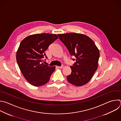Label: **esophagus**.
<instances>
[{
  "mask_svg": "<svg viewBox=\"0 0 121 121\" xmlns=\"http://www.w3.org/2000/svg\"><path fill=\"white\" fill-rule=\"evenodd\" d=\"M64 65H62L61 66H57V67L58 68H64Z\"/></svg>",
  "mask_w": 121,
  "mask_h": 121,
  "instance_id": "34e87169",
  "label": "esophagus"
}]
</instances>
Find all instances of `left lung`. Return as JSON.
Returning a JSON list of instances; mask_svg holds the SVG:
<instances>
[{
	"label": "left lung",
	"mask_w": 121,
	"mask_h": 121,
	"mask_svg": "<svg viewBox=\"0 0 121 121\" xmlns=\"http://www.w3.org/2000/svg\"><path fill=\"white\" fill-rule=\"evenodd\" d=\"M61 41L65 45L76 60L70 66L71 74L67 76L70 84L77 86L87 84L97 69L100 53L95 43L88 36L75 33L58 34Z\"/></svg>",
	"instance_id": "left-lung-1"
}]
</instances>
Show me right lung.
I'll return each mask as SVG.
<instances>
[{"mask_svg": "<svg viewBox=\"0 0 121 121\" xmlns=\"http://www.w3.org/2000/svg\"><path fill=\"white\" fill-rule=\"evenodd\" d=\"M58 38L55 34H34L20 43L16 55L17 63L25 79L33 86H40L49 81L55 66L44 64L43 59H48L45 52Z\"/></svg>", "mask_w": 121, "mask_h": 121, "instance_id": "obj_1", "label": "right lung"}]
</instances>
